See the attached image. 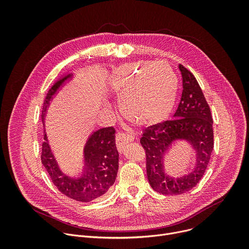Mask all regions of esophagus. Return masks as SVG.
Segmentation results:
<instances>
[{"label": "esophagus", "mask_w": 249, "mask_h": 249, "mask_svg": "<svg viewBox=\"0 0 249 249\" xmlns=\"http://www.w3.org/2000/svg\"><path fill=\"white\" fill-rule=\"evenodd\" d=\"M134 136L124 133V132H118L115 136V142H116V147L119 152H122L125 145L130 143V142L134 141Z\"/></svg>", "instance_id": "1"}]
</instances>
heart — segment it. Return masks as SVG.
Wrapping results in <instances>:
<instances>
[{
  "instance_id": "b5f03b06",
  "label": "heart",
  "mask_w": 249,
  "mask_h": 249,
  "mask_svg": "<svg viewBox=\"0 0 249 249\" xmlns=\"http://www.w3.org/2000/svg\"><path fill=\"white\" fill-rule=\"evenodd\" d=\"M112 87L126 118L139 126L150 127L170 116L178 81L166 63L137 62L116 70Z\"/></svg>"
}]
</instances>
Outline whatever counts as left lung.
Returning a JSON list of instances; mask_svg holds the SVG:
<instances>
[{"mask_svg": "<svg viewBox=\"0 0 249 249\" xmlns=\"http://www.w3.org/2000/svg\"><path fill=\"white\" fill-rule=\"evenodd\" d=\"M179 70L183 89L173 120L146 128L140 141L146 151L149 182L155 191L164 195L182 194L196 186L214 148L213 118L203 91L190 71L181 64ZM179 139L188 141L196 153L195 166L182 175L164 161L172 144Z\"/></svg>", "mask_w": 249, "mask_h": 249, "instance_id": "left-lung-1", "label": "left lung"}]
</instances>
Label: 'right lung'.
<instances>
[{
  "label": "right lung",
  "instance_id": "right-lung-1",
  "mask_svg": "<svg viewBox=\"0 0 249 249\" xmlns=\"http://www.w3.org/2000/svg\"><path fill=\"white\" fill-rule=\"evenodd\" d=\"M69 74L60 79L49 89L44 100L42 121L50 100L66 81L72 79ZM119 154L115 145L113 127L102 128L93 132L84 148L82 167L77 172H67L58 164L46 134L41 151V162L58 190L71 199L79 202H90L103 197L114 184L118 171Z\"/></svg>",
  "mask_w": 249,
  "mask_h": 249
}]
</instances>
